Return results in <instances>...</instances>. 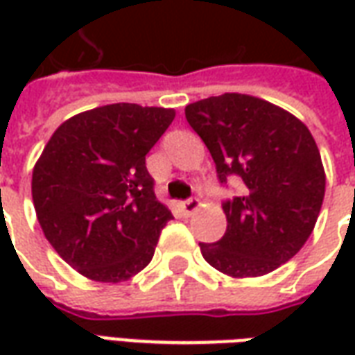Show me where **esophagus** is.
<instances>
[{
	"label": "esophagus",
	"mask_w": 355,
	"mask_h": 355,
	"mask_svg": "<svg viewBox=\"0 0 355 355\" xmlns=\"http://www.w3.org/2000/svg\"><path fill=\"white\" fill-rule=\"evenodd\" d=\"M201 201L198 200V198H190V200H186L180 207H182V211H184V215H193L198 209H200Z\"/></svg>",
	"instance_id": "esophagus-1"
}]
</instances>
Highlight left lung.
<instances>
[{
    "label": "left lung",
    "mask_w": 355,
    "mask_h": 355,
    "mask_svg": "<svg viewBox=\"0 0 355 355\" xmlns=\"http://www.w3.org/2000/svg\"><path fill=\"white\" fill-rule=\"evenodd\" d=\"M184 114L213 155L218 180H243L241 196L223 203V239L200 243L203 259L232 277L274 272L302 249L320 216L325 171L312 132L251 94L209 96Z\"/></svg>",
    "instance_id": "8db88e82"
}]
</instances>
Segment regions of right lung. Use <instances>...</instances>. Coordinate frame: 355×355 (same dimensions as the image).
I'll use <instances>...</instances> for the list:
<instances>
[{"mask_svg": "<svg viewBox=\"0 0 355 355\" xmlns=\"http://www.w3.org/2000/svg\"><path fill=\"white\" fill-rule=\"evenodd\" d=\"M173 119V108L117 102L66 119L43 148L32 173L35 215L81 275L127 282L152 261L173 215L155 198L146 154Z\"/></svg>", "mask_w": 355, "mask_h": 355, "instance_id": "right-lung-1", "label": "right lung"}]
</instances>
